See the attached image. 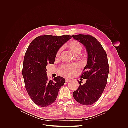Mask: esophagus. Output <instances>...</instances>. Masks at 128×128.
<instances>
[{"label":"esophagus","instance_id":"esophagus-1","mask_svg":"<svg viewBox=\"0 0 128 128\" xmlns=\"http://www.w3.org/2000/svg\"><path fill=\"white\" fill-rule=\"evenodd\" d=\"M66 82H69V81L70 80H69V79H68V78H66Z\"/></svg>","mask_w":128,"mask_h":128}]
</instances>
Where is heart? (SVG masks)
<instances>
[{
    "instance_id": "b5f03b06",
    "label": "heart",
    "mask_w": 128,
    "mask_h": 128,
    "mask_svg": "<svg viewBox=\"0 0 128 128\" xmlns=\"http://www.w3.org/2000/svg\"><path fill=\"white\" fill-rule=\"evenodd\" d=\"M68 48L75 55H77L82 51V46L80 42L77 40H72L67 44ZM62 49L60 48L56 53V57H59L60 55ZM78 66L76 64L63 65L59 69L60 74L66 76H72L74 73L78 70Z\"/></svg>"
}]
</instances>
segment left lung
<instances>
[{
  "label": "left lung",
  "mask_w": 128,
  "mask_h": 128,
  "mask_svg": "<svg viewBox=\"0 0 128 128\" xmlns=\"http://www.w3.org/2000/svg\"><path fill=\"white\" fill-rule=\"evenodd\" d=\"M73 38L82 43L88 53L87 64L80 77L86 79L72 93L74 98L83 105H91L101 96L107 84L109 65L107 54L102 45L96 38L88 34H75Z\"/></svg>",
  "instance_id": "left-lung-1"
}]
</instances>
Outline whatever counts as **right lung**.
<instances>
[{"label": "right lung", "mask_w": 128, "mask_h": 128, "mask_svg": "<svg viewBox=\"0 0 128 128\" xmlns=\"http://www.w3.org/2000/svg\"><path fill=\"white\" fill-rule=\"evenodd\" d=\"M71 38L68 34L40 36L34 38L27 48L22 75L27 92L38 106L47 107L54 102L60 88L65 83L61 76L49 80L46 67L54 63L58 50Z\"/></svg>", "instance_id": "right-lung-1"}]
</instances>
